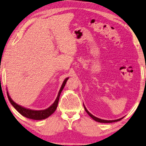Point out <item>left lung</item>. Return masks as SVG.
Segmentation results:
<instances>
[{
    "instance_id": "8db88e82",
    "label": "left lung",
    "mask_w": 146,
    "mask_h": 146,
    "mask_svg": "<svg viewBox=\"0 0 146 146\" xmlns=\"http://www.w3.org/2000/svg\"><path fill=\"white\" fill-rule=\"evenodd\" d=\"M84 109L86 110V112H87V114H88L90 117H92V119H94L95 121H98V122H100V123H112V122H115V121H120L121 119H123V117H121V118H119L118 119H115V120H105V119H100V118H98V117H95L94 115H92L91 113H90L88 112V110L86 109V108L85 107V106L84 105Z\"/></svg>"
}]
</instances>
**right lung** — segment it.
I'll list each match as a JSON object with an SVG mask.
<instances>
[{
    "mask_svg": "<svg viewBox=\"0 0 146 146\" xmlns=\"http://www.w3.org/2000/svg\"><path fill=\"white\" fill-rule=\"evenodd\" d=\"M69 78H66V79L64 80V81L62 83V85L60 88V90L58 92V96L56 99V100L54 101V102L53 103L52 105H50L49 107L47 108V109L45 110H34L31 109H29V108H26L25 107H23L22 106H20L17 105V103H15L14 101H13L10 96H9L8 92H7V95H8V98L9 101H10V103L12 105V106L14 107L16 110H17L18 112H19L23 116L27 117V118L32 119H35V120H41L47 118L48 117H49L50 115L54 112V111L56 110L60 96V94L62 90H63L65 85L66 84L67 80H68Z\"/></svg>",
    "mask_w": 146,
    "mask_h": 146,
    "instance_id": "obj_1",
    "label": "right lung"
}]
</instances>
